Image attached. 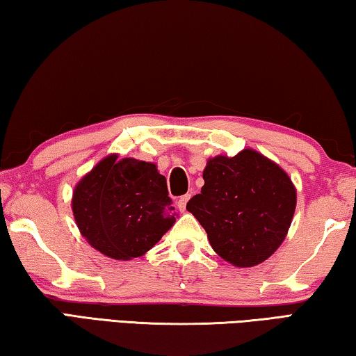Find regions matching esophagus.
Masks as SVG:
<instances>
[{
	"label": "esophagus",
	"instance_id": "34e87169",
	"mask_svg": "<svg viewBox=\"0 0 356 356\" xmlns=\"http://www.w3.org/2000/svg\"><path fill=\"white\" fill-rule=\"evenodd\" d=\"M191 197V195H184V196H180L179 197V201H177V206H179V209L182 210H185V207H186V202H188V200Z\"/></svg>",
	"mask_w": 356,
	"mask_h": 356
}]
</instances>
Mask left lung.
<instances>
[{"mask_svg": "<svg viewBox=\"0 0 356 356\" xmlns=\"http://www.w3.org/2000/svg\"><path fill=\"white\" fill-rule=\"evenodd\" d=\"M204 186L186 210L206 229L213 251L234 267H254L284 242L297 206L289 174L254 149L207 160Z\"/></svg>", "mask_w": 356, "mask_h": 356, "instance_id": "obj_1", "label": "left lung"}]
</instances>
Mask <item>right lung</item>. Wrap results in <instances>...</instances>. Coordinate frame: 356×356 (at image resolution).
Listing matches in <instances>:
<instances>
[{
	"label": "right lung",
	"mask_w": 356,
	"mask_h": 356,
	"mask_svg": "<svg viewBox=\"0 0 356 356\" xmlns=\"http://www.w3.org/2000/svg\"><path fill=\"white\" fill-rule=\"evenodd\" d=\"M72 212L88 243L116 261L152 248L176 222L166 179L156 165L106 155L72 195Z\"/></svg>",
	"instance_id": "right-lung-1"
}]
</instances>
